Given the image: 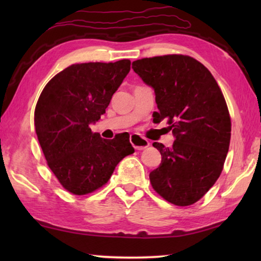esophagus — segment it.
<instances>
[{
  "mask_svg": "<svg viewBox=\"0 0 261 261\" xmlns=\"http://www.w3.org/2000/svg\"><path fill=\"white\" fill-rule=\"evenodd\" d=\"M130 143L132 144V146L136 149H138V151H141V149H145L149 146V141L138 135H131Z\"/></svg>",
  "mask_w": 261,
  "mask_h": 261,
  "instance_id": "34e87169",
  "label": "esophagus"
}]
</instances>
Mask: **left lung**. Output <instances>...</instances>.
<instances>
[{
	"mask_svg": "<svg viewBox=\"0 0 261 261\" xmlns=\"http://www.w3.org/2000/svg\"><path fill=\"white\" fill-rule=\"evenodd\" d=\"M132 69L155 93L153 121L166 120L175 137L171 147L153 143L162 161L149 174L152 187L171 204L192 205L219 178L230 144L222 92L208 69L190 56L141 59Z\"/></svg>",
	"mask_w": 261,
	"mask_h": 261,
	"instance_id": "1",
	"label": "left lung"
}]
</instances>
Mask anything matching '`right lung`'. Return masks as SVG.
Segmentation results:
<instances>
[{
    "label": "right lung",
    "instance_id": "add662e5",
    "mask_svg": "<svg viewBox=\"0 0 261 261\" xmlns=\"http://www.w3.org/2000/svg\"><path fill=\"white\" fill-rule=\"evenodd\" d=\"M131 62L72 64L50 79L34 112V125L48 167L65 190L83 196L108 182L115 167L135 152L125 134L112 140L93 134Z\"/></svg>",
    "mask_w": 261,
    "mask_h": 261
}]
</instances>
